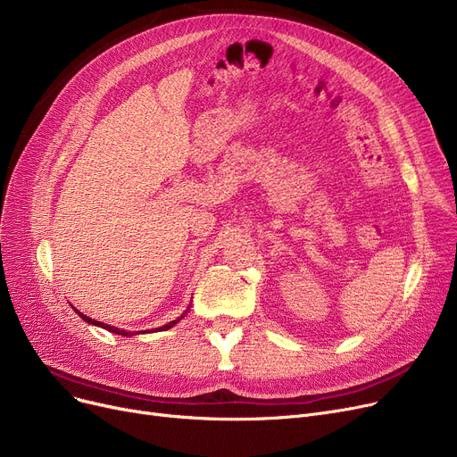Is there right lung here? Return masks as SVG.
I'll use <instances>...</instances> for the list:
<instances>
[{
    "label": "right lung",
    "instance_id": "obj_1",
    "mask_svg": "<svg viewBox=\"0 0 457 457\" xmlns=\"http://www.w3.org/2000/svg\"><path fill=\"white\" fill-rule=\"evenodd\" d=\"M76 313L85 320V322H88V324H94V326H100V328H104V329H107V331H111V333H118V335H122V337H131V335H135V333H131V331H126V329H120V328H114V326H109V324H104V322H98V320H94V319H88L87 315H83V313H79V311L76 309ZM183 319V315L178 319V320H172V322H168V324H164V326H161V328H155V329H152V331H164V329H170V328H174L179 320ZM140 333V331H138ZM142 333H146V331H142Z\"/></svg>",
    "mask_w": 457,
    "mask_h": 457
}]
</instances>
